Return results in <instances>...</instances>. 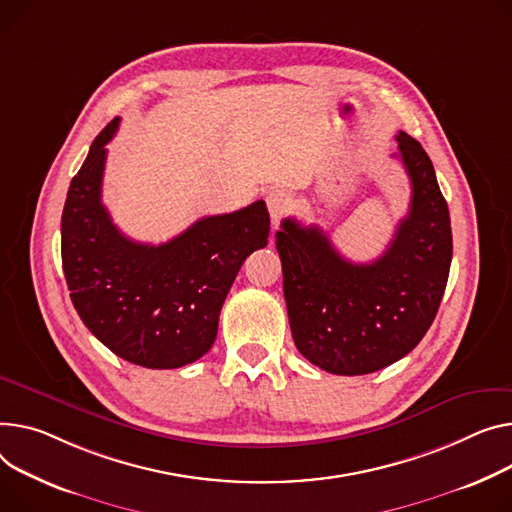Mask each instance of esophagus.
Returning a JSON list of instances; mask_svg holds the SVG:
<instances>
[{
  "instance_id": "esophagus-1",
  "label": "esophagus",
  "mask_w": 512,
  "mask_h": 512,
  "mask_svg": "<svg viewBox=\"0 0 512 512\" xmlns=\"http://www.w3.org/2000/svg\"><path fill=\"white\" fill-rule=\"evenodd\" d=\"M267 210H269V218H271V224H278L282 220V216L288 212L290 208V197L280 191V189H274L267 193Z\"/></svg>"
}]
</instances>
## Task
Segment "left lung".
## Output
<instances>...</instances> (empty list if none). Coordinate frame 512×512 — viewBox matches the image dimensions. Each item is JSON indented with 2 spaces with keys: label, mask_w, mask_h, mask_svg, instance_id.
<instances>
[{
  "label": "left lung",
  "mask_w": 512,
  "mask_h": 512,
  "mask_svg": "<svg viewBox=\"0 0 512 512\" xmlns=\"http://www.w3.org/2000/svg\"><path fill=\"white\" fill-rule=\"evenodd\" d=\"M412 183L410 212L385 253L352 263L319 226L282 220L276 247L294 344L331 374H368L410 354L432 325L453 259L447 201L414 138L397 135Z\"/></svg>",
  "instance_id": "8db88e82"
}]
</instances>
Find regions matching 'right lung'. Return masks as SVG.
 Here are the masks:
<instances>
[{
	"mask_svg": "<svg viewBox=\"0 0 512 512\" xmlns=\"http://www.w3.org/2000/svg\"><path fill=\"white\" fill-rule=\"evenodd\" d=\"M102 129L72 179L61 216V261L84 325L119 358L146 368H179L206 354L226 294L245 259L267 245L265 201L201 218L173 241L135 243L102 206L107 144Z\"/></svg>",
	"mask_w": 512,
	"mask_h": 512,
	"instance_id": "right-lung-1",
	"label": "right lung"
}]
</instances>
